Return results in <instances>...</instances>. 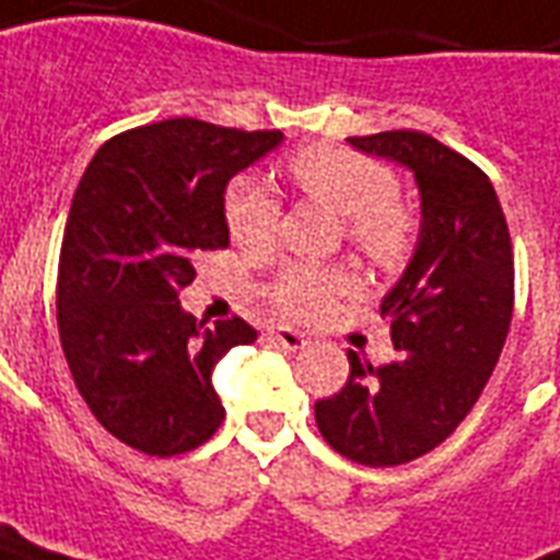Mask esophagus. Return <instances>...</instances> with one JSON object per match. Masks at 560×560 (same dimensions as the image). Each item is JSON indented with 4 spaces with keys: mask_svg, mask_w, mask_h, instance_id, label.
<instances>
[{
    "mask_svg": "<svg viewBox=\"0 0 560 560\" xmlns=\"http://www.w3.org/2000/svg\"><path fill=\"white\" fill-rule=\"evenodd\" d=\"M270 340L276 342V346H281V349H288V351H302L307 346L305 334L293 331V328H272Z\"/></svg>",
    "mask_w": 560,
    "mask_h": 560,
    "instance_id": "obj_1",
    "label": "esophagus"
}]
</instances>
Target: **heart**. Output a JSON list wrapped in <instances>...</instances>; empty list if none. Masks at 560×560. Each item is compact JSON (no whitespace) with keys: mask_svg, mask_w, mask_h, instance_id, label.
<instances>
[{"mask_svg":"<svg viewBox=\"0 0 560 560\" xmlns=\"http://www.w3.org/2000/svg\"><path fill=\"white\" fill-rule=\"evenodd\" d=\"M290 177L311 200L346 218V235L363 258L389 267L407 253L412 218L407 206L395 197V177L386 165L340 144H311L290 160ZM226 223L241 246H272L279 200L264 179L241 177L229 186ZM346 284L349 276L340 270L290 267L272 284V302L284 314L311 319L323 314L334 293Z\"/></svg>","mask_w":560,"mask_h":560,"instance_id":"1","label":"heart"}]
</instances>
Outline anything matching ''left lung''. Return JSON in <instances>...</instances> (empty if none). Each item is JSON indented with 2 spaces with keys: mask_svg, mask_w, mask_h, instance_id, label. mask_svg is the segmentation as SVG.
Wrapping results in <instances>:
<instances>
[{
  "mask_svg": "<svg viewBox=\"0 0 560 560\" xmlns=\"http://www.w3.org/2000/svg\"><path fill=\"white\" fill-rule=\"evenodd\" d=\"M346 142L416 177L421 223L381 305L398 358L374 369L349 351V383L314 412L334 451L389 468L442 444L486 389L512 323V237L491 179L433 136L386 130Z\"/></svg>",
  "mask_w": 560,
  "mask_h": 560,
  "instance_id": "8db88e82",
  "label": "left lung"
}]
</instances>
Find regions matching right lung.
<instances>
[{
    "label": "right lung",
    "mask_w": 560,
    "mask_h": 560,
    "mask_svg": "<svg viewBox=\"0 0 560 560\" xmlns=\"http://www.w3.org/2000/svg\"><path fill=\"white\" fill-rule=\"evenodd\" d=\"M284 142L197 118L101 144L74 191L57 270V328L74 386L101 427L148 456L209 442L226 409L214 366L255 328H206L179 302L194 261L226 249L229 179Z\"/></svg>",
    "instance_id": "obj_1"
}]
</instances>
